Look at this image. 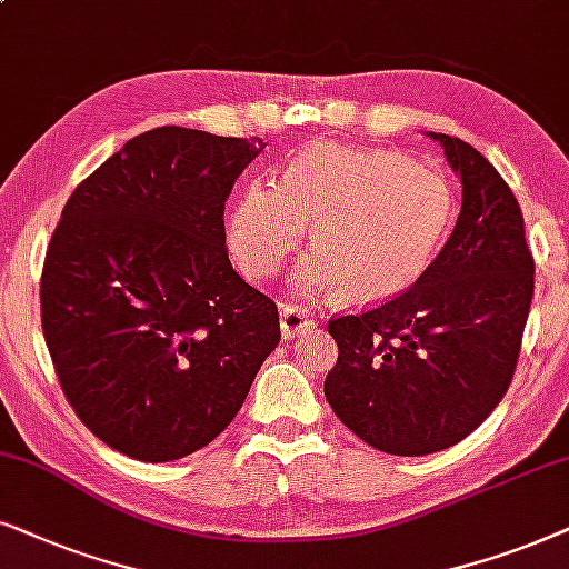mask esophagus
Masks as SVG:
<instances>
[{
  "label": "esophagus",
  "mask_w": 569,
  "mask_h": 569,
  "mask_svg": "<svg viewBox=\"0 0 569 569\" xmlns=\"http://www.w3.org/2000/svg\"><path fill=\"white\" fill-rule=\"evenodd\" d=\"M312 325H315L312 315H309L305 307L280 305V332H283V338L301 336V332L312 328Z\"/></svg>",
  "instance_id": "1"
}]
</instances>
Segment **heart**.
Masks as SVG:
<instances>
[{
    "label": "heart",
    "instance_id": "heart-1",
    "mask_svg": "<svg viewBox=\"0 0 569 569\" xmlns=\"http://www.w3.org/2000/svg\"><path fill=\"white\" fill-rule=\"evenodd\" d=\"M456 221V192L435 169L396 150L315 146L252 184L226 213V249L249 283L283 268L309 226L312 257L291 272L305 297L340 291L346 305H382L411 289Z\"/></svg>",
    "mask_w": 569,
    "mask_h": 569
}]
</instances>
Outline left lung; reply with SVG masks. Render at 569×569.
I'll return each instance as SVG.
<instances>
[{"instance_id": "1", "label": "left lung", "mask_w": 569, "mask_h": 569, "mask_svg": "<svg viewBox=\"0 0 569 569\" xmlns=\"http://www.w3.org/2000/svg\"><path fill=\"white\" fill-rule=\"evenodd\" d=\"M427 134L463 187L456 229L411 289L328 325L338 343L330 408L363 442L403 458L452 448L495 411L533 299L512 189L468 142Z\"/></svg>"}]
</instances>
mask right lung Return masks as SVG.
<instances>
[{"mask_svg": "<svg viewBox=\"0 0 569 569\" xmlns=\"http://www.w3.org/2000/svg\"><path fill=\"white\" fill-rule=\"evenodd\" d=\"M262 140L158 127L78 184L49 241L41 325L80 421L169 463L221 435L280 340L231 268L223 206Z\"/></svg>", "mask_w": 569, "mask_h": 569, "instance_id": "1", "label": "right lung"}]
</instances>
